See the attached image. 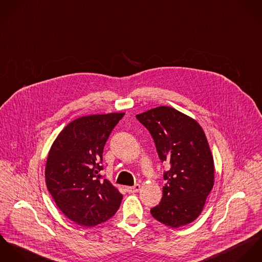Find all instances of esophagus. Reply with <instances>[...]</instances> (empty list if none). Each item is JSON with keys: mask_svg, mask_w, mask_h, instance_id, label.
Instances as JSON below:
<instances>
[{"mask_svg": "<svg viewBox=\"0 0 262 262\" xmlns=\"http://www.w3.org/2000/svg\"><path fill=\"white\" fill-rule=\"evenodd\" d=\"M141 189V185L139 184H136L135 186H132V187H126L125 190L127 193H136V192H139Z\"/></svg>", "mask_w": 262, "mask_h": 262, "instance_id": "esophagus-1", "label": "esophagus"}]
</instances>
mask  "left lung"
<instances>
[{
  "mask_svg": "<svg viewBox=\"0 0 262 262\" xmlns=\"http://www.w3.org/2000/svg\"><path fill=\"white\" fill-rule=\"evenodd\" d=\"M151 135L159 158L171 168L155 219L170 227L193 222L214 185V161L200 124L173 107L160 106L136 116Z\"/></svg>",
  "mask_w": 262,
  "mask_h": 262,
  "instance_id": "obj_1",
  "label": "left lung"
}]
</instances>
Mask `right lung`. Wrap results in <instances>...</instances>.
Masks as SVG:
<instances>
[{
  "label": "right lung",
  "instance_id": "right-lung-1",
  "mask_svg": "<svg viewBox=\"0 0 262 262\" xmlns=\"http://www.w3.org/2000/svg\"><path fill=\"white\" fill-rule=\"evenodd\" d=\"M120 114L92 115L71 121L51 146L45 179L61 212L80 226L100 224L117 213L122 195L102 179L104 145Z\"/></svg>",
  "mask_w": 262,
  "mask_h": 262
}]
</instances>
